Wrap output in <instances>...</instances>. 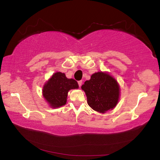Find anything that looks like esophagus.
<instances>
[{
    "instance_id": "esophagus-1",
    "label": "esophagus",
    "mask_w": 160,
    "mask_h": 160,
    "mask_svg": "<svg viewBox=\"0 0 160 160\" xmlns=\"http://www.w3.org/2000/svg\"><path fill=\"white\" fill-rule=\"evenodd\" d=\"M78 85H79V87H80V88L81 85H82V80H80V81H78Z\"/></svg>"
}]
</instances>
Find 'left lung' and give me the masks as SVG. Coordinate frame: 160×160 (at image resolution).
<instances>
[{
  "mask_svg": "<svg viewBox=\"0 0 160 160\" xmlns=\"http://www.w3.org/2000/svg\"><path fill=\"white\" fill-rule=\"evenodd\" d=\"M85 91L88 104L99 113L113 109L119 99L120 88L114 78L107 72H98L92 75L81 87Z\"/></svg>",
  "mask_w": 160,
  "mask_h": 160,
  "instance_id": "left-lung-1",
  "label": "left lung"
}]
</instances>
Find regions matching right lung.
Instances as JSON below:
<instances>
[{"instance_id":"obj_1","label":"right lung","mask_w":160,"mask_h":160,"mask_svg":"<svg viewBox=\"0 0 160 160\" xmlns=\"http://www.w3.org/2000/svg\"><path fill=\"white\" fill-rule=\"evenodd\" d=\"M78 84L74 79L67 78L65 73L56 72L43 88V97L52 108H58L66 104L68 92L78 89Z\"/></svg>"}]
</instances>
